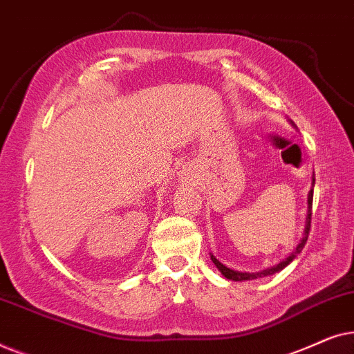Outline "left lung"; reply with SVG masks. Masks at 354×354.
<instances>
[{
	"label": "left lung",
	"instance_id": "1",
	"mask_svg": "<svg viewBox=\"0 0 354 354\" xmlns=\"http://www.w3.org/2000/svg\"><path fill=\"white\" fill-rule=\"evenodd\" d=\"M313 187H314V178H313ZM308 217H306V229H304V236L301 239V241H299V245L297 246V250L293 251L292 254L288 256V258H285L283 261H280L279 264L272 266V268L269 269H264L261 270V272H239V270H232L229 268H225L224 264L219 263L214 256H211L212 263H214L217 266V269L221 270L222 274H224V277H227L229 280H235V282H241V280H253V279H259V277H266V275H272L275 272H279V270H282L283 268H287V266L292 263V261L297 258V256L301 253V250L304 248V245H306L308 241V235H309V230H311V214H313V188L311 192H309V196H308Z\"/></svg>",
	"mask_w": 354,
	"mask_h": 354
}]
</instances>
